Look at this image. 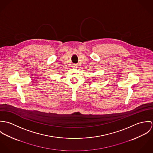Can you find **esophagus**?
<instances>
[{
    "label": "esophagus",
    "mask_w": 153,
    "mask_h": 153,
    "mask_svg": "<svg viewBox=\"0 0 153 153\" xmlns=\"http://www.w3.org/2000/svg\"><path fill=\"white\" fill-rule=\"evenodd\" d=\"M72 67L74 68H76L78 67V65H77L76 64H73V65H72Z\"/></svg>",
    "instance_id": "1"
}]
</instances>
